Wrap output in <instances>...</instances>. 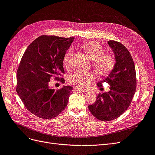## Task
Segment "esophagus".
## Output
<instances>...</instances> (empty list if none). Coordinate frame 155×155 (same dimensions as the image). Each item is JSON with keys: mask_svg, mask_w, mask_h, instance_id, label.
<instances>
[{"mask_svg": "<svg viewBox=\"0 0 155 155\" xmlns=\"http://www.w3.org/2000/svg\"><path fill=\"white\" fill-rule=\"evenodd\" d=\"M73 90L78 92H85V91L83 90V89H80V88H78L76 87H74Z\"/></svg>", "mask_w": 155, "mask_h": 155, "instance_id": "obj_1", "label": "esophagus"}]
</instances>
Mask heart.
I'll return each instance as SVG.
<instances>
[{
  "instance_id": "heart-1",
  "label": "heart",
  "mask_w": 155,
  "mask_h": 155,
  "mask_svg": "<svg viewBox=\"0 0 155 155\" xmlns=\"http://www.w3.org/2000/svg\"><path fill=\"white\" fill-rule=\"evenodd\" d=\"M81 47L88 57L92 59V66L97 74L106 76L114 68L116 61L113 56L105 54L104 48L97 42L94 41L83 42ZM73 54V48H69L66 51L63 57L64 67L67 68L70 67ZM94 78L95 76L92 72L78 70L69 77L68 81L70 85L78 88L85 89L89 86Z\"/></svg>"
}]
</instances>
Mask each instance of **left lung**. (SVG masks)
Here are the masks:
<instances>
[{
	"label": "left lung",
	"mask_w": 155,
	"mask_h": 155,
	"mask_svg": "<svg viewBox=\"0 0 155 155\" xmlns=\"http://www.w3.org/2000/svg\"><path fill=\"white\" fill-rule=\"evenodd\" d=\"M108 45L113 50L116 63L109 76L103 81L110 86V91L100 94L94 104L89 105L91 114L101 121H110L118 118L128 109L136 92L137 78L133 59L124 45L110 40Z\"/></svg>",
	"instance_id": "8db88e82"
}]
</instances>
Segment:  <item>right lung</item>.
I'll use <instances>...</instances> for the list:
<instances>
[{"mask_svg":"<svg viewBox=\"0 0 155 155\" xmlns=\"http://www.w3.org/2000/svg\"><path fill=\"white\" fill-rule=\"evenodd\" d=\"M74 39L41 35L22 55L17 72L16 91L27 110L39 118H55L67 105L73 88L64 86L55 91L49 83L52 77L63 83V57Z\"/></svg>","mask_w":155,"mask_h":155,"instance_id":"add662e5","label":"right lung"}]
</instances>
